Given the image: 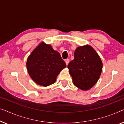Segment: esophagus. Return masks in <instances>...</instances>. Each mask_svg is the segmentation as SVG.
Instances as JSON below:
<instances>
[{"label":"esophagus","mask_w":124,"mask_h":124,"mask_svg":"<svg viewBox=\"0 0 124 124\" xmlns=\"http://www.w3.org/2000/svg\"><path fill=\"white\" fill-rule=\"evenodd\" d=\"M69 62H70V60H69V59L67 58V59H66V60H65V62H66V65H67V64H69Z\"/></svg>","instance_id":"34e87169"}]
</instances>
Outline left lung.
<instances>
[{
    "mask_svg": "<svg viewBox=\"0 0 124 124\" xmlns=\"http://www.w3.org/2000/svg\"><path fill=\"white\" fill-rule=\"evenodd\" d=\"M74 57V60L67 66L74 84L81 90L89 89L96 84L101 75L102 61L89 45L76 48Z\"/></svg>",
    "mask_w": 124,
    "mask_h": 124,
    "instance_id": "8db88e82",
    "label": "left lung"
}]
</instances>
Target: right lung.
<instances>
[{
  "label": "right lung",
  "instance_id": "1",
  "mask_svg": "<svg viewBox=\"0 0 124 124\" xmlns=\"http://www.w3.org/2000/svg\"><path fill=\"white\" fill-rule=\"evenodd\" d=\"M29 75L38 85L46 86L54 83L60 71L66 64L60 54L49 45L40 44L27 60Z\"/></svg>",
  "mask_w": 124,
  "mask_h": 124
}]
</instances>
